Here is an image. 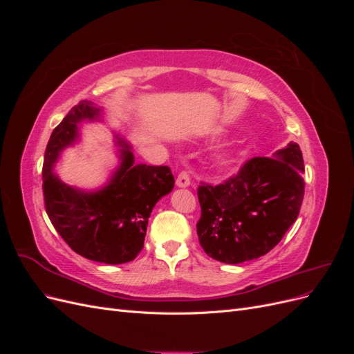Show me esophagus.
I'll return each instance as SVG.
<instances>
[{"label":"esophagus","instance_id":"obj_1","mask_svg":"<svg viewBox=\"0 0 354 354\" xmlns=\"http://www.w3.org/2000/svg\"><path fill=\"white\" fill-rule=\"evenodd\" d=\"M176 185H177L178 187H189V186H190V177H189V174L186 173V171H183V173H180V174L177 176Z\"/></svg>","mask_w":354,"mask_h":354}]
</instances>
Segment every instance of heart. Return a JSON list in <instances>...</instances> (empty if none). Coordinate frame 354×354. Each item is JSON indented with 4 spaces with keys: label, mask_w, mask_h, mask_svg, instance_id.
<instances>
[{
    "label": "heart",
    "mask_w": 354,
    "mask_h": 354,
    "mask_svg": "<svg viewBox=\"0 0 354 354\" xmlns=\"http://www.w3.org/2000/svg\"><path fill=\"white\" fill-rule=\"evenodd\" d=\"M217 134H220V130H212L211 131V136H217ZM230 159H232V153L229 151H221L216 156V162L218 165H226V164L230 162Z\"/></svg>",
    "instance_id": "b5f03b06"
}]
</instances>
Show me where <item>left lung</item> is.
<instances>
[{
  "instance_id": "1",
  "label": "left lung",
  "mask_w": 354,
  "mask_h": 354,
  "mask_svg": "<svg viewBox=\"0 0 354 354\" xmlns=\"http://www.w3.org/2000/svg\"><path fill=\"white\" fill-rule=\"evenodd\" d=\"M304 160L289 142L272 158L246 160L218 186L198 189L199 243L211 259L239 264L260 259L281 242L304 198Z\"/></svg>"
}]
</instances>
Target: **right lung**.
I'll use <instances>...</instances> for the list:
<instances>
[{
    "label": "right lung",
    "instance_id": "add662e5",
    "mask_svg": "<svg viewBox=\"0 0 354 354\" xmlns=\"http://www.w3.org/2000/svg\"><path fill=\"white\" fill-rule=\"evenodd\" d=\"M103 111L84 100L53 130L42 165V190L48 217L71 248L104 264L133 261L143 250L147 223L156 202L174 187L168 167L136 164L131 146L113 131L118 167L94 190L73 187L55 173L62 152L77 145L82 122L102 121Z\"/></svg>",
    "mask_w": 354,
    "mask_h": 354
}]
</instances>
